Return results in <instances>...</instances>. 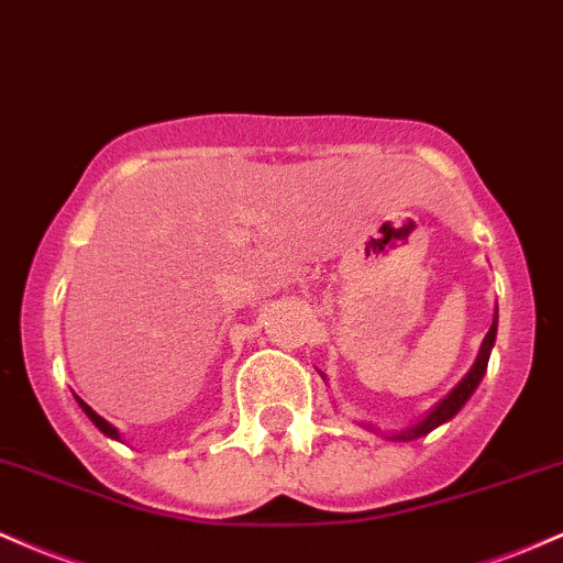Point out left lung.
I'll return each mask as SVG.
<instances>
[{"instance_id": "1", "label": "left lung", "mask_w": 563, "mask_h": 563, "mask_svg": "<svg viewBox=\"0 0 563 563\" xmlns=\"http://www.w3.org/2000/svg\"><path fill=\"white\" fill-rule=\"evenodd\" d=\"M494 336H497V318H494V323H492V329H489V333H486V339H484V344H481V352H478V361L473 363V368L471 372H467V376L465 379L460 382V385L454 387L452 393L446 395V398L441 400V404L435 406V409H432L428 417L422 419V422H417L413 424V428H409V430H404V432H398V435L395 438H404V441H409V438H419V435H428L430 430H435L438 424H443V422H449V419L454 417L456 411L462 409V406H465V400L471 398L473 395V390L475 387H478V382L484 379V374H486V366H489V352H492V347H494Z\"/></svg>"}]
</instances>
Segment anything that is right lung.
<instances>
[{"instance_id": "obj_1", "label": "right lung", "mask_w": 563, "mask_h": 563, "mask_svg": "<svg viewBox=\"0 0 563 563\" xmlns=\"http://www.w3.org/2000/svg\"><path fill=\"white\" fill-rule=\"evenodd\" d=\"M77 400H79V398H77ZM79 406H82V411H85V413H88V417H90V422H92V424H96V428H98V430H101V432H107V435H109V438H120V435H117V430H114V428H111V424L107 422V419H103V417H98V413H96V411H92V409H90V406H88V404H85V400H79Z\"/></svg>"}]
</instances>
